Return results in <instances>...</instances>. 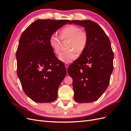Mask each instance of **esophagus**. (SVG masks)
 <instances>
[{"mask_svg":"<svg viewBox=\"0 0 131 131\" xmlns=\"http://www.w3.org/2000/svg\"><path fill=\"white\" fill-rule=\"evenodd\" d=\"M65 67H66V69H68V67H69V64H68V63H66V64H65Z\"/></svg>","mask_w":131,"mask_h":131,"instance_id":"obj_1","label":"esophagus"}]
</instances>
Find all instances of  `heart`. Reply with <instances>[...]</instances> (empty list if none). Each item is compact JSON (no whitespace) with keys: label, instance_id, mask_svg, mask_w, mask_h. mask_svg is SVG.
Here are the masks:
<instances>
[{"label":"heart","instance_id":"b5f03b06","mask_svg":"<svg viewBox=\"0 0 131 131\" xmlns=\"http://www.w3.org/2000/svg\"><path fill=\"white\" fill-rule=\"evenodd\" d=\"M62 40L69 39L68 51L62 52L58 56L59 60L64 63H70L76 59L78 53H81L87 46L88 35L85 31L81 30L79 27L75 25H68L60 30ZM56 33L50 35L49 40V45L56 54H59L61 51V39Z\"/></svg>","mask_w":131,"mask_h":131}]
</instances>
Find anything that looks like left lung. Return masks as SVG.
<instances>
[{
	"label": "left lung",
	"instance_id": "obj_1",
	"mask_svg": "<svg viewBox=\"0 0 131 131\" xmlns=\"http://www.w3.org/2000/svg\"><path fill=\"white\" fill-rule=\"evenodd\" d=\"M85 27L88 35L87 46L68 73L73 78L75 101L90 103L97 100L109 84L113 70L114 53L108 37L97 23L91 20L71 21Z\"/></svg>",
	"mask_w": 131,
	"mask_h": 131
}]
</instances>
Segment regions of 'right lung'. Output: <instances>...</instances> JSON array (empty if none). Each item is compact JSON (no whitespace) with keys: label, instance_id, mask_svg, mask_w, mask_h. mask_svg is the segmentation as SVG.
Wrapping results in <instances>:
<instances>
[{"label":"right lung","instance_id":"obj_1","mask_svg":"<svg viewBox=\"0 0 131 131\" xmlns=\"http://www.w3.org/2000/svg\"><path fill=\"white\" fill-rule=\"evenodd\" d=\"M70 21L38 19L23 31L19 39L16 53L17 73L25 93L35 102H52L57 97L67 70L55 56L49 40L51 34Z\"/></svg>","mask_w":131,"mask_h":131}]
</instances>
